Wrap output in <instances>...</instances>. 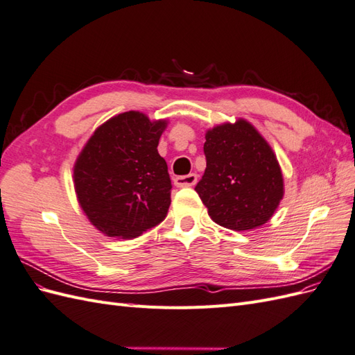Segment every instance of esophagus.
Wrapping results in <instances>:
<instances>
[{"label":"esophagus","mask_w":355,"mask_h":355,"mask_svg":"<svg viewBox=\"0 0 355 355\" xmlns=\"http://www.w3.org/2000/svg\"><path fill=\"white\" fill-rule=\"evenodd\" d=\"M197 184V175L189 173L187 176H178L175 179V185L178 188H187V187H194Z\"/></svg>","instance_id":"34e87169"}]
</instances>
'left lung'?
Wrapping results in <instances>:
<instances>
[{
  "label": "left lung",
  "mask_w": 355,
  "mask_h": 355,
  "mask_svg": "<svg viewBox=\"0 0 355 355\" xmlns=\"http://www.w3.org/2000/svg\"><path fill=\"white\" fill-rule=\"evenodd\" d=\"M204 155L207 167L196 191L213 222L247 231L272 218L284 196L282 168L249 121L239 118L207 130Z\"/></svg>",
  "instance_id": "8db88e82"
}]
</instances>
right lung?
Segmentation results:
<instances>
[{"label":"right lung","mask_w":355,"mask_h":355,"mask_svg":"<svg viewBox=\"0 0 355 355\" xmlns=\"http://www.w3.org/2000/svg\"><path fill=\"white\" fill-rule=\"evenodd\" d=\"M166 120L137 111L96 128L73 166V187L85 216L102 234L136 239L167 216L171 182L158 141Z\"/></svg>","instance_id":"add662e5"}]
</instances>
